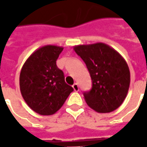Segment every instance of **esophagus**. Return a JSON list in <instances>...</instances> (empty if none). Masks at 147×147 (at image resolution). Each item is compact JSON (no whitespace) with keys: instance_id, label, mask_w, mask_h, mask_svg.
Wrapping results in <instances>:
<instances>
[{"instance_id":"obj_1","label":"esophagus","mask_w":147,"mask_h":147,"mask_svg":"<svg viewBox=\"0 0 147 147\" xmlns=\"http://www.w3.org/2000/svg\"><path fill=\"white\" fill-rule=\"evenodd\" d=\"M73 88H74V90L75 92H78V91L79 90V88H78V83H74V84L73 85Z\"/></svg>"}]
</instances>
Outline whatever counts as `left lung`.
I'll return each instance as SVG.
<instances>
[{"mask_svg": "<svg viewBox=\"0 0 147 147\" xmlns=\"http://www.w3.org/2000/svg\"><path fill=\"white\" fill-rule=\"evenodd\" d=\"M74 50L85 62L92 81V89L83 93L88 106L98 113L118 109L130 85V71L125 59L102 42L78 45Z\"/></svg>", "mask_w": 147, "mask_h": 147, "instance_id": "obj_1", "label": "left lung"}]
</instances>
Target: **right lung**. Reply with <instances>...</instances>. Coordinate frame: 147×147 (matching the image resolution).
Wrapping results in <instances>:
<instances>
[{"label":"right lung","instance_id":"obj_1","mask_svg":"<svg viewBox=\"0 0 147 147\" xmlns=\"http://www.w3.org/2000/svg\"><path fill=\"white\" fill-rule=\"evenodd\" d=\"M62 47L47 45L36 50L24 64L20 75L22 96L33 111L51 115L62 107L74 91L65 82L56 60Z\"/></svg>","mask_w":147,"mask_h":147}]
</instances>
